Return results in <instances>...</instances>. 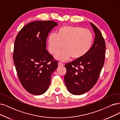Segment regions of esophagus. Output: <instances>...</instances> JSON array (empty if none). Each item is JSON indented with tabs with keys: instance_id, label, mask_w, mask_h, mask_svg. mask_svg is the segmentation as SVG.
<instances>
[{
	"instance_id": "1",
	"label": "esophagus",
	"mask_w": 120,
	"mask_h": 120,
	"mask_svg": "<svg viewBox=\"0 0 120 120\" xmlns=\"http://www.w3.org/2000/svg\"><path fill=\"white\" fill-rule=\"evenodd\" d=\"M63 65V64H62L61 63H60V62H59L58 63V66L59 67H61Z\"/></svg>"
}]
</instances>
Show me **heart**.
<instances>
[{"instance_id":"heart-1","label":"heart","mask_w":120,"mask_h":120,"mask_svg":"<svg viewBox=\"0 0 120 120\" xmlns=\"http://www.w3.org/2000/svg\"><path fill=\"white\" fill-rule=\"evenodd\" d=\"M93 36L90 31L78 26H64L52 33L48 38V49L52 54H56V59L65 61L71 57L74 60L83 57L92 47Z\"/></svg>"}]
</instances>
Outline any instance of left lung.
<instances>
[{"instance_id":"obj_1","label":"left lung","mask_w":120,"mask_h":120,"mask_svg":"<svg viewBox=\"0 0 120 120\" xmlns=\"http://www.w3.org/2000/svg\"><path fill=\"white\" fill-rule=\"evenodd\" d=\"M95 34L94 44L83 57L65 65L64 82L71 94L80 95L88 92L97 83L104 65L106 46L101 32L90 22Z\"/></svg>"}]
</instances>
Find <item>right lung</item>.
<instances>
[{
    "instance_id": "1",
    "label": "right lung",
    "mask_w": 120,
    "mask_h": 120,
    "mask_svg": "<svg viewBox=\"0 0 120 120\" xmlns=\"http://www.w3.org/2000/svg\"><path fill=\"white\" fill-rule=\"evenodd\" d=\"M56 22H32L23 27L14 44L13 60L18 77L23 87L34 95L45 93L58 62L46 50L48 35Z\"/></svg>"
}]
</instances>
